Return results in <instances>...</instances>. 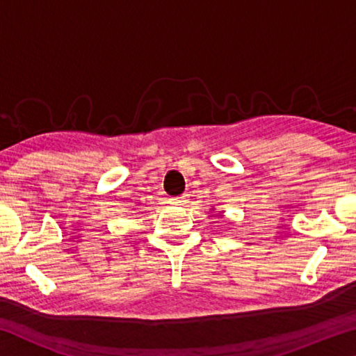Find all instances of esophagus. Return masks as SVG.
<instances>
[{
    "label": "esophagus",
    "mask_w": 356,
    "mask_h": 356,
    "mask_svg": "<svg viewBox=\"0 0 356 356\" xmlns=\"http://www.w3.org/2000/svg\"><path fill=\"white\" fill-rule=\"evenodd\" d=\"M170 202L172 206H184V204L188 202V195H182V196H177V197H171Z\"/></svg>",
    "instance_id": "34e87169"
}]
</instances>
